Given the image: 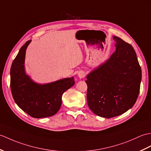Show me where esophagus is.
Wrapping results in <instances>:
<instances>
[{
    "label": "esophagus",
    "instance_id": "1",
    "mask_svg": "<svg viewBox=\"0 0 151 151\" xmlns=\"http://www.w3.org/2000/svg\"><path fill=\"white\" fill-rule=\"evenodd\" d=\"M78 77H79L80 78H84V77L86 76V73H85V72H84V71H80L78 73Z\"/></svg>",
    "mask_w": 151,
    "mask_h": 151
}]
</instances>
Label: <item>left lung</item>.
<instances>
[{
    "label": "left lung",
    "instance_id": "obj_1",
    "mask_svg": "<svg viewBox=\"0 0 151 151\" xmlns=\"http://www.w3.org/2000/svg\"><path fill=\"white\" fill-rule=\"evenodd\" d=\"M116 51L87 76V104L93 113L111 118L131 109L138 99L142 69L132 45L113 37Z\"/></svg>",
    "mask_w": 151,
    "mask_h": 151
}]
</instances>
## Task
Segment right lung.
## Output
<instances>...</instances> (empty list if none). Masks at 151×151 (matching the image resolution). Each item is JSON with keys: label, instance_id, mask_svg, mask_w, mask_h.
<instances>
[{"label": "right lung", "instance_id": "right-lung-1", "mask_svg": "<svg viewBox=\"0 0 151 151\" xmlns=\"http://www.w3.org/2000/svg\"><path fill=\"white\" fill-rule=\"evenodd\" d=\"M28 40L12 62L10 69V87L15 103L25 113L35 118L52 116L62 105V96L75 84L73 77L47 84L33 82L24 71V59Z\"/></svg>", "mask_w": 151, "mask_h": 151}]
</instances>
